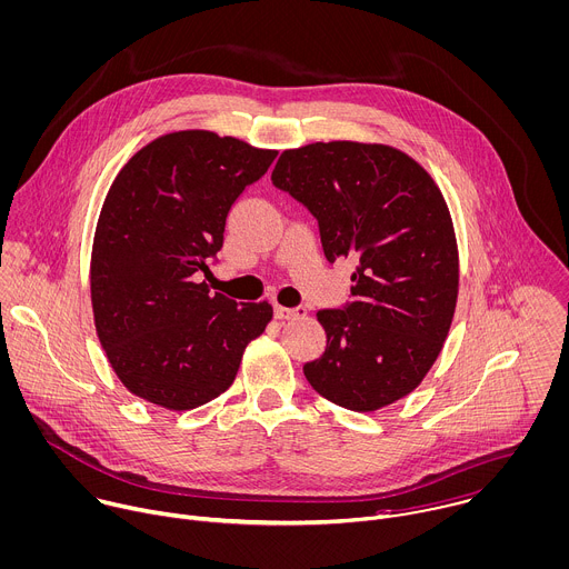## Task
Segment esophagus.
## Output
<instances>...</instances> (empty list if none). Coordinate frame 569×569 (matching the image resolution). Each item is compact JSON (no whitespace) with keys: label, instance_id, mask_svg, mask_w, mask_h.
Listing matches in <instances>:
<instances>
[{"label":"esophagus","instance_id":"1","mask_svg":"<svg viewBox=\"0 0 569 569\" xmlns=\"http://www.w3.org/2000/svg\"><path fill=\"white\" fill-rule=\"evenodd\" d=\"M274 317H277V319H299V317H306V308H283V306H274Z\"/></svg>","mask_w":569,"mask_h":569}]
</instances>
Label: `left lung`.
Here are the masks:
<instances>
[{
	"label": "left lung",
	"mask_w": 569,
	"mask_h": 569,
	"mask_svg": "<svg viewBox=\"0 0 569 569\" xmlns=\"http://www.w3.org/2000/svg\"><path fill=\"white\" fill-rule=\"evenodd\" d=\"M272 182L317 219L330 263H357L352 301L317 312L326 350L303 366L306 380L357 413L402 400L438 359L458 301V243L440 187L409 153L352 140L286 149Z\"/></svg>",
	"instance_id": "1"
}]
</instances>
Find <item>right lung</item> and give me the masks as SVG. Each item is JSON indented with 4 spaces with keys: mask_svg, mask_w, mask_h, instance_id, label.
Masks as SVG:
<instances>
[{
    "mask_svg": "<svg viewBox=\"0 0 569 569\" xmlns=\"http://www.w3.org/2000/svg\"><path fill=\"white\" fill-rule=\"evenodd\" d=\"M274 156L184 129L144 144L113 178L93 237L91 306L107 359L136 398L169 411L208 405L270 323L268 301L239 306L194 274L210 272L230 208Z\"/></svg>",
    "mask_w": 569,
    "mask_h": 569,
    "instance_id": "add662e5",
    "label": "right lung"
}]
</instances>
